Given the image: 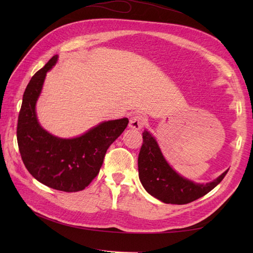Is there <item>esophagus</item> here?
Listing matches in <instances>:
<instances>
[{
	"instance_id": "34e87169",
	"label": "esophagus",
	"mask_w": 253,
	"mask_h": 253,
	"mask_svg": "<svg viewBox=\"0 0 253 253\" xmlns=\"http://www.w3.org/2000/svg\"><path fill=\"white\" fill-rule=\"evenodd\" d=\"M144 122H145V117L138 114V115H135V116H133L131 119H129L128 126L133 129H140L143 126Z\"/></svg>"
}]
</instances>
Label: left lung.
Returning <instances> with one entry per match:
<instances>
[{"label": "left lung", "instance_id": "8db88e82", "mask_svg": "<svg viewBox=\"0 0 253 253\" xmlns=\"http://www.w3.org/2000/svg\"><path fill=\"white\" fill-rule=\"evenodd\" d=\"M138 156L139 179L149 194L166 204L185 205L209 193L224 179L227 171L211 182L195 183L176 173L167 163L158 144L148 131Z\"/></svg>", "mask_w": 253, "mask_h": 253}]
</instances>
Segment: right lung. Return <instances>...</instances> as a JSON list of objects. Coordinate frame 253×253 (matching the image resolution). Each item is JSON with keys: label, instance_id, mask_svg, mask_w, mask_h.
Masks as SVG:
<instances>
[{"label": "right lung", "instance_id": "right-lung-1", "mask_svg": "<svg viewBox=\"0 0 253 253\" xmlns=\"http://www.w3.org/2000/svg\"><path fill=\"white\" fill-rule=\"evenodd\" d=\"M57 60L58 56H53L27 84L19 113L17 139L23 163L38 181L64 192H78L98 175L106 151L125 131L128 119L104 121L72 139L45 131L38 122L36 103L45 76Z\"/></svg>", "mask_w": 253, "mask_h": 253}]
</instances>
